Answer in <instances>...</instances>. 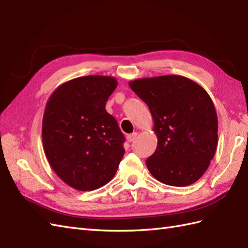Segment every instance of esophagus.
<instances>
[{
  "label": "esophagus",
  "mask_w": 248,
  "mask_h": 248,
  "mask_svg": "<svg viewBox=\"0 0 248 248\" xmlns=\"http://www.w3.org/2000/svg\"><path fill=\"white\" fill-rule=\"evenodd\" d=\"M136 138H138V133L136 132H134V133H132V134H129L128 136H127V140H128V141H133Z\"/></svg>",
  "instance_id": "34e87169"
}]
</instances>
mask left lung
<instances>
[{
  "label": "left lung",
  "instance_id": "left-lung-1",
  "mask_svg": "<svg viewBox=\"0 0 248 248\" xmlns=\"http://www.w3.org/2000/svg\"><path fill=\"white\" fill-rule=\"evenodd\" d=\"M129 85L154 118L157 147L146 160L151 175L172 186L196 182L217 147V115L208 93L181 76L139 78Z\"/></svg>",
  "mask_w": 248,
  "mask_h": 248
}]
</instances>
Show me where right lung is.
Returning <instances> with one entry per match:
<instances>
[{
    "label": "right lung",
    "instance_id": "right-lung-1",
    "mask_svg": "<svg viewBox=\"0 0 248 248\" xmlns=\"http://www.w3.org/2000/svg\"><path fill=\"white\" fill-rule=\"evenodd\" d=\"M116 87L113 77H81L62 84L46 102V156L56 175L78 191L105 186L124 156V136L105 109Z\"/></svg>",
    "mask_w": 248,
    "mask_h": 248
}]
</instances>
